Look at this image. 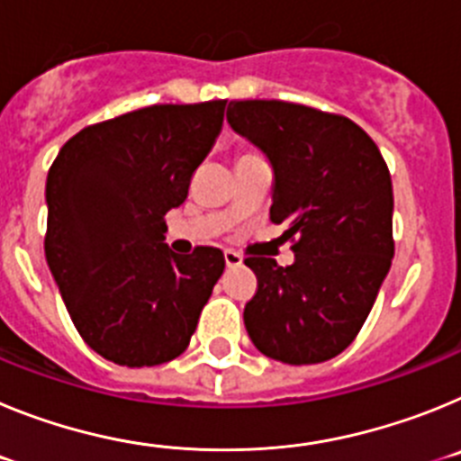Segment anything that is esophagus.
Here are the masks:
<instances>
[{
  "label": "esophagus",
  "mask_w": 461,
  "mask_h": 461,
  "mask_svg": "<svg viewBox=\"0 0 461 461\" xmlns=\"http://www.w3.org/2000/svg\"><path fill=\"white\" fill-rule=\"evenodd\" d=\"M223 260H226V267L242 266V256L235 254V251H223Z\"/></svg>",
  "instance_id": "obj_1"
}]
</instances>
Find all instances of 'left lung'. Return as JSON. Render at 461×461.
Here are the masks:
<instances>
[{
    "label": "left lung",
    "mask_w": 461,
    "mask_h": 461,
    "mask_svg": "<svg viewBox=\"0 0 461 461\" xmlns=\"http://www.w3.org/2000/svg\"><path fill=\"white\" fill-rule=\"evenodd\" d=\"M228 124L275 170L270 219L293 266L249 256L258 279L244 325L263 356L316 365L339 356L367 321L394 256L393 180L356 122L288 101H230Z\"/></svg>",
    "instance_id": "1"
}]
</instances>
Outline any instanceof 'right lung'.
Segmentation results:
<instances>
[{
  "label": "right lung",
  "mask_w": 461,
  "mask_h": 461,
  "mask_svg": "<svg viewBox=\"0 0 461 461\" xmlns=\"http://www.w3.org/2000/svg\"><path fill=\"white\" fill-rule=\"evenodd\" d=\"M226 101L148 105L85 126L48 170L46 260L92 351L124 367L182 356L226 260L214 247L180 256L166 212L214 145Z\"/></svg>",
  "instance_id": "1"
}]
</instances>
